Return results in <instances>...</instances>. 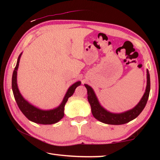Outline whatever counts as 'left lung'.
<instances>
[{
	"label": "left lung",
	"instance_id": "1",
	"mask_svg": "<svg viewBox=\"0 0 160 160\" xmlns=\"http://www.w3.org/2000/svg\"><path fill=\"white\" fill-rule=\"evenodd\" d=\"M85 86L88 90V99L91 106L92 113L94 117L104 123L110 125H121L133 120L144 109L150 91V73L148 70H147V86L142 99L134 108L123 113H114L108 112L99 104L93 89L86 84H85Z\"/></svg>",
	"mask_w": 160,
	"mask_h": 160
}]
</instances>
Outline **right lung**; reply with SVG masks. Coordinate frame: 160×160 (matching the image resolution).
<instances>
[{"label":"right lung","instance_id":"add662e5","mask_svg":"<svg viewBox=\"0 0 160 160\" xmlns=\"http://www.w3.org/2000/svg\"><path fill=\"white\" fill-rule=\"evenodd\" d=\"M21 53L18 58L17 64L14 69L12 77V89L14 94V97L16 102H17L19 109L24 115L28 118L29 121L39 124H53L58 122L64 116V107L65 104L67 102L70 97L73 94L75 90L78 86L81 85L80 81H78L70 87L61 104L55 109L50 110H42L36 107L33 106L30 103H29L24 97L22 96L20 91H19L17 84V71L20 63Z\"/></svg>","mask_w":160,"mask_h":160}]
</instances>
